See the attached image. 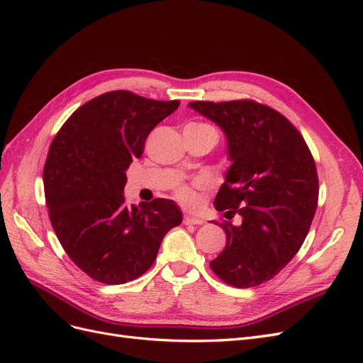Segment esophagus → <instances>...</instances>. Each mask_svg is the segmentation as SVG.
Returning <instances> with one entry per match:
<instances>
[{"label": "esophagus", "mask_w": 363, "mask_h": 363, "mask_svg": "<svg viewBox=\"0 0 363 363\" xmlns=\"http://www.w3.org/2000/svg\"><path fill=\"white\" fill-rule=\"evenodd\" d=\"M183 223H184L186 225H200V224H203V219L196 218V216L186 215V216H184V219H183Z\"/></svg>", "instance_id": "34e87169"}]
</instances>
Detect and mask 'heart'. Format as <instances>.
<instances>
[{"instance_id": "1", "label": "heart", "mask_w": 363, "mask_h": 363, "mask_svg": "<svg viewBox=\"0 0 363 363\" xmlns=\"http://www.w3.org/2000/svg\"><path fill=\"white\" fill-rule=\"evenodd\" d=\"M184 128L186 130H191V131H200V133H213L218 138L216 128L212 124L204 123V121H194V123H189ZM174 194L184 204H191L194 201V199H195L194 189L191 188L189 184H184V183L179 184L177 188H175Z\"/></svg>"}]
</instances>
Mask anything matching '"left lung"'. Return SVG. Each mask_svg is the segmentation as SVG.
<instances>
[{
    "label": "left lung",
    "mask_w": 363,
    "mask_h": 363,
    "mask_svg": "<svg viewBox=\"0 0 363 363\" xmlns=\"http://www.w3.org/2000/svg\"><path fill=\"white\" fill-rule=\"evenodd\" d=\"M224 130L232 167L215 207L240 215L221 223L227 244L211 268L224 283L252 288L276 277L301 248L318 206L312 152L291 121L255 100L192 101Z\"/></svg>",
    "instance_id": "left-lung-1"
}]
</instances>
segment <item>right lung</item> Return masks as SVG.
<instances>
[{
    "label": "right lung",
    "instance_id": "obj_1",
    "mask_svg": "<svg viewBox=\"0 0 363 363\" xmlns=\"http://www.w3.org/2000/svg\"><path fill=\"white\" fill-rule=\"evenodd\" d=\"M180 106L112 91L80 106L52 139L43 167L48 216L65 252L91 279L123 284L155 263L163 236L182 224L171 200L125 204V171L150 131Z\"/></svg>",
    "mask_w": 363,
    "mask_h": 363
}]
</instances>
